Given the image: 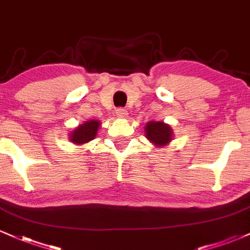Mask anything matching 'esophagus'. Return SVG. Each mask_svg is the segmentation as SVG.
Masks as SVG:
<instances>
[{
	"mask_svg": "<svg viewBox=\"0 0 250 250\" xmlns=\"http://www.w3.org/2000/svg\"><path fill=\"white\" fill-rule=\"evenodd\" d=\"M116 114H117V116L125 117V116L128 115V111H127V109H125V108H117L116 109Z\"/></svg>",
	"mask_w": 250,
	"mask_h": 250,
	"instance_id": "esophagus-1",
	"label": "esophagus"
}]
</instances>
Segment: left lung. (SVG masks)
Returning a JSON list of instances; mask_svg holds the SVG:
<instances>
[{"label": "left lung", "mask_w": 250, "mask_h": 250, "mask_svg": "<svg viewBox=\"0 0 250 250\" xmlns=\"http://www.w3.org/2000/svg\"><path fill=\"white\" fill-rule=\"evenodd\" d=\"M147 139L156 146H163L171 140V128L163 122L150 121L146 125Z\"/></svg>", "instance_id": "1"}]
</instances>
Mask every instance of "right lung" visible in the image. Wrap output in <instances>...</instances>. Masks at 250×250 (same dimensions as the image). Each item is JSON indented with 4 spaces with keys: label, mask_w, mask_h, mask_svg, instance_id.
Returning a JSON list of instances; mask_svg holds the SVG:
<instances>
[{
    "label": "right lung",
    "mask_w": 250,
    "mask_h": 250,
    "mask_svg": "<svg viewBox=\"0 0 250 250\" xmlns=\"http://www.w3.org/2000/svg\"><path fill=\"white\" fill-rule=\"evenodd\" d=\"M100 121H87L83 125H79L75 130L71 133V142L76 143V145H82V143H87L96 137V133L99 130Z\"/></svg>",
    "instance_id": "right-lung-1"
}]
</instances>
